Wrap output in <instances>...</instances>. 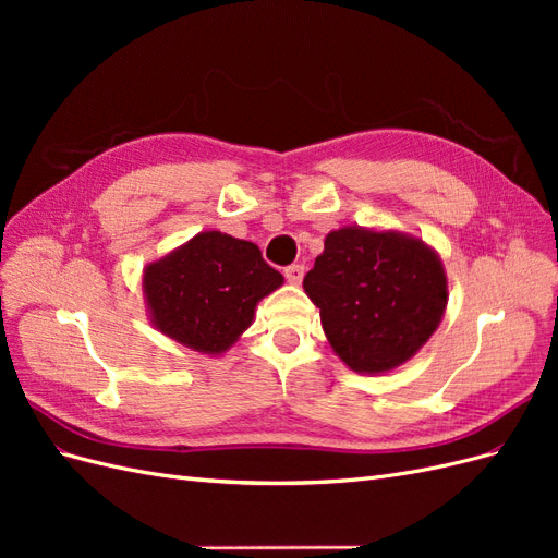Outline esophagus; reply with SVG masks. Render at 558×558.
Here are the masks:
<instances>
[{"instance_id":"esophagus-1","label":"esophagus","mask_w":558,"mask_h":558,"mask_svg":"<svg viewBox=\"0 0 558 558\" xmlns=\"http://www.w3.org/2000/svg\"><path fill=\"white\" fill-rule=\"evenodd\" d=\"M283 277H286V281H289V283H300L302 277H305V265L293 263L289 267H283Z\"/></svg>"}]
</instances>
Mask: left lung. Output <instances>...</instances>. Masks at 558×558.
Instances as JSON below:
<instances>
[{"instance_id":"left-lung-1","label":"left lung","mask_w":558,"mask_h":558,"mask_svg":"<svg viewBox=\"0 0 558 558\" xmlns=\"http://www.w3.org/2000/svg\"><path fill=\"white\" fill-rule=\"evenodd\" d=\"M302 286L320 310L330 347L356 373H384L412 359L447 305L440 258L398 232H330Z\"/></svg>"}]
</instances>
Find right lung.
<instances>
[{
	"label": "right lung",
	"instance_id": "1",
	"mask_svg": "<svg viewBox=\"0 0 558 558\" xmlns=\"http://www.w3.org/2000/svg\"><path fill=\"white\" fill-rule=\"evenodd\" d=\"M283 277L253 242L199 232L148 265L144 293L160 332L202 353H221L251 326L258 302Z\"/></svg>",
	"mask_w": 558,
	"mask_h": 558
}]
</instances>
